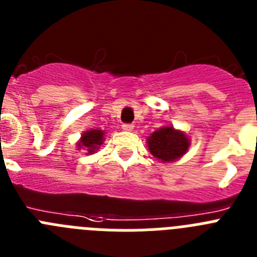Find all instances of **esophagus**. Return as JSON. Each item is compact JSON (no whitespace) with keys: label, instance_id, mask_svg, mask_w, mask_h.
I'll return each mask as SVG.
<instances>
[{"label":"esophagus","instance_id":"esophagus-1","mask_svg":"<svg viewBox=\"0 0 257 257\" xmlns=\"http://www.w3.org/2000/svg\"><path fill=\"white\" fill-rule=\"evenodd\" d=\"M122 128H123V131H133L134 124L133 123H123L122 124Z\"/></svg>","mask_w":257,"mask_h":257}]
</instances>
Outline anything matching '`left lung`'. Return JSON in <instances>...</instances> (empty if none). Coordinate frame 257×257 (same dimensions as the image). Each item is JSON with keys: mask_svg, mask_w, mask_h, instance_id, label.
<instances>
[{"mask_svg": "<svg viewBox=\"0 0 257 257\" xmlns=\"http://www.w3.org/2000/svg\"><path fill=\"white\" fill-rule=\"evenodd\" d=\"M148 147L156 158L162 162H172L188 151L189 140L174 127H162L149 136Z\"/></svg>", "mask_w": 257, "mask_h": 257, "instance_id": "left-lung-1", "label": "left lung"}]
</instances>
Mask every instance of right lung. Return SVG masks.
<instances>
[{
  "label": "right lung",
  "instance_id": "obj_1",
  "mask_svg": "<svg viewBox=\"0 0 257 257\" xmlns=\"http://www.w3.org/2000/svg\"><path fill=\"white\" fill-rule=\"evenodd\" d=\"M104 133L101 130L86 131L78 143L79 148H86L88 153H95L97 147L103 144Z\"/></svg>",
  "mask_w": 257,
  "mask_h": 257
}]
</instances>
